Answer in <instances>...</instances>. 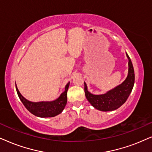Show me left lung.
I'll list each match as a JSON object with an SVG mask.
<instances>
[{
	"label": "left lung",
	"instance_id": "obj_1",
	"mask_svg": "<svg viewBox=\"0 0 152 152\" xmlns=\"http://www.w3.org/2000/svg\"><path fill=\"white\" fill-rule=\"evenodd\" d=\"M129 59L128 76L124 82L115 88L108 91L104 94H92L88 92L86 83L85 85V94L87 99L94 108L101 111L115 110L124 104L128 99L129 94L133 90L135 82V74L133 64L126 53Z\"/></svg>",
	"mask_w": 152,
	"mask_h": 152
}]
</instances>
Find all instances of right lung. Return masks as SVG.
I'll return each instance as SVG.
<instances>
[{
  "mask_svg": "<svg viewBox=\"0 0 152 152\" xmlns=\"http://www.w3.org/2000/svg\"><path fill=\"white\" fill-rule=\"evenodd\" d=\"M69 86V82L66 85L64 92L60 94L57 99L52 102H30L21 94L18 90L17 85H16V90L20 100L23 103L26 109L32 114L39 117H52L60 114L64 110L67 102L66 94H67Z\"/></svg>",
  "mask_w": 152,
  "mask_h": 152,
  "instance_id": "obj_1",
  "label": "right lung"
}]
</instances>
